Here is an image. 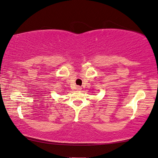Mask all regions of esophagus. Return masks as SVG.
Returning <instances> with one entry per match:
<instances>
[{
    "mask_svg": "<svg viewBox=\"0 0 158 158\" xmlns=\"http://www.w3.org/2000/svg\"><path fill=\"white\" fill-rule=\"evenodd\" d=\"M77 90H81V87H80V86H77Z\"/></svg>",
    "mask_w": 158,
    "mask_h": 158,
    "instance_id": "1",
    "label": "esophagus"
}]
</instances>
